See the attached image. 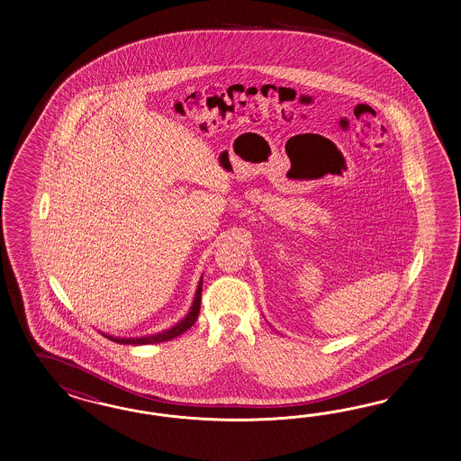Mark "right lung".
<instances>
[{
  "instance_id": "obj_1",
  "label": "right lung",
  "mask_w": 461,
  "mask_h": 461,
  "mask_svg": "<svg viewBox=\"0 0 461 461\" xmlns=\"http://www.w3.org/2000/svg\"><path fill=\"white\" fill-rule=\"evenodd\" d=\"M201 289H203V279L197 285V291H195L194 303L193 307L189 311V314L182 320L181 322H177L174 328H170L164 333H158V335L143 336V338H113L108 336L114 343H120V345H150V343H162V341H168L172 338H177L181 336L184 331H187L193 324H194L197 316H199V309H201Z\"/></svg>"
}]
</instances>
